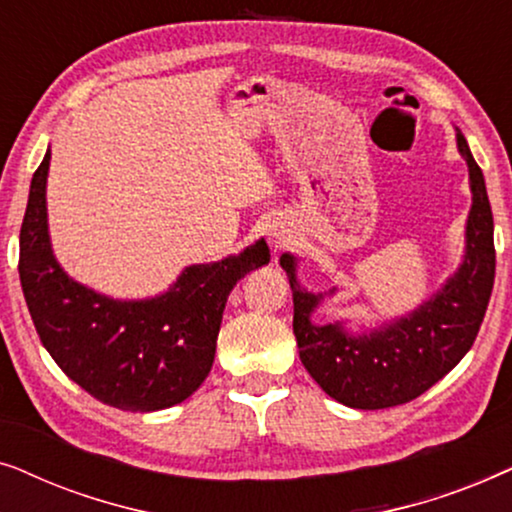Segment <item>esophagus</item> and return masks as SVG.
<instances>
[{"label":"esophagus","mask_w":512,"mask_h":512,"mask_svg":"<svg viewBox=\"0 0 512 512\" xmlns=\"http://www.w3.org/2000/svg\"><path fill=\"white\" fill-rule=\"evenodd\" d=\"M272 242H275V244H284L286 237H284L282 233H279V230H275V233H272Z\"/></svg>","instance_id":"obj_1"}]
</instances>
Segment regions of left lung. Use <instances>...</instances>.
Returning a JSON list of instances; mask_svg holds the SVG:
<instances>
[{
    "instance_id": "left-lung-1",
    "label": "left lung",
    "mask_w": 512,
    "mask_h": 512,
    "mask_svg": "<svg viewBox=\"0 0 512 512\" xmlns=\"http://www.w3.org/2000/svg\"><path fill=\"white\" fill-rule=\"evenodd\" d=\"M457 146L466 158L473 193L466 256L443 289L417 310L363 335H349L340 324L317 326L312 312L324 293L314 296L298 284L291 254L279 258L293 291L300 361L328 396L349 408L382 410L422 396L464 359L485 319L496 270L494 219L485 177L461 132Z\"/></svg>"
}]
</instances>
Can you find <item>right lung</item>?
<instances>
[{
	"label": "right lung",
	"instance_id": "add662e5",
	"mask_svg": "<svg viewBox=\"0 0 512 512\" xmlns=\"http://www.w3.org/2000/svg\"><path fill=\"white\" fill-rule=\"evenodd\" d=\"M51 149L32 177L20 226V284L41 345L97 401L153 412L186 401L214 363L223 307L237 279L270 261L265 240L240 256L191 265L163 296L114 300L55 261L46 219Z\"/></svg>",
	"mask_w": 512,
	"mask_h": 512
}]
</instances>
